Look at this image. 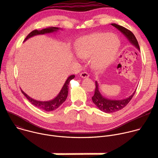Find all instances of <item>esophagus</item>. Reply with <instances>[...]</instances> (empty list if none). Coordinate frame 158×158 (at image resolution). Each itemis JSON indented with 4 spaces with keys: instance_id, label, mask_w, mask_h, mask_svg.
I'll use <instances>...</instances> for the list:
<instances>
[{
    "instance_id": "esophagus-1",
    "label": "esophagus",
    "mask_w": 158,
    "mask_h": 158,
    "mask_svg": "<svg viewBox=\"0 0 158 158\" xmlns=\"http://www.w3.org/2000/svg\"><path fill=\"white\" fill-rule=\"evenodd\" d=\"M80 77L83 78H89V75L88 74V73L87 72H83L80 74Z\"/></svg>"
}]
</instances>
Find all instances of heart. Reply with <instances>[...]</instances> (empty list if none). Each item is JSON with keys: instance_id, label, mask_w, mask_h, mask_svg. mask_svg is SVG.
Segmentation results:
<instances>
[{"instance_id": "heart-1", "label": "heart", "mask_w": 158, "mask_h": 158, "mask_svg": "<svg viewBox=\"0 0 158 158\" xmlns=\"http://www.w3.org/2000/svg\"><path fill=\"white\" fill-rule=\"evenodd\" d=\"M120 46L116 36L109 33H95L81 37L76 47V53L81 58L91 57L92 66L103 69L116 59Z\"/></svg>"}]
</instances>
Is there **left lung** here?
Here are the masks:
<instances>
[{
    "label": "left lung",
    "mask_w": 158,
    "mask_h": 158,
    "mask_svg": "<svg viewBox=\"0 0 158 158\" xmlns=\"http://www.w3.org/2000/svg\"><path fill=\"white\" fill-rule=\"evenodd\" d=\"M111 25L115 27L117 30H118L121 33L123 34L125 37L128 40L130 43L134 47H135L139 51H140L137 40L135 37V35H133V33L131 31L125 28V27L118 25L115 23H111ZM135 91L136 90H135V91L133 92V94L126 99H123L121 100L110 99H107V98H105L104 96L102 95L99 90V83L98 81H95V93L94 96L92 98V99L94 104L98 107L101 111H103L106 113H111L118 111L125 107L132 99L133 96L135 94Z\"/></svg>",
    "instance_id": "left-lung-1"
}]
</instances>
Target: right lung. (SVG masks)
Returning <instances> with one entry per match:
<instances>
[{
  "label": "right lung",
  "mask_w": 158,
  "mask_h": 158,
  "mask_svg": "<svg viewBox=\"0 0 158 158\" xmlns=\"http://www.w3.org/2000/svg\"><path fill=\"white\" fill-rule=\"evenodd\" d=\"M61 30V28H59L58 27H47L46 28L42 29V30H35L32 31L31 33H30L26 39L24 40V42L27 41L28 39L30 38H31L34 36L36 35H44L47 33H55L58 31V30ZM75 75H70L69 77H68L66 79L65 83H64L63 86L61 89V90H60L59 93L57 95L56 98H54L53 99L50 100V101H38L34 99L31 98V97H30L28 95H27L25 92H24L23 90L21 89V92L23 94V95H25L27 99L35 107H37V108L40 109V110H44L45 111H52L55 110H56L57 108H58L60 105H61L66 99L68 94V85L71 80L75 78Z\"/></svg>",
  "instance_id": "1"
}]
</instances>
